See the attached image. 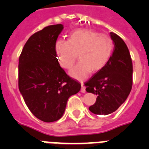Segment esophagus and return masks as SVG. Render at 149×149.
Returning <instances> with one entry per match:
<instances>
[{
  "label": "esophagus",
  "instance_id": "34e87169",
  "mask_svg": "<svg viewBox=\"0 0 149 149\" xmlns=\"http://www.w3.org/2000/svg\"><path fill=\"white\" fill-rule=\"evenodd\" d=\"M81 93H85V92H86V91H85V88H84V84H83V82H82V81H81Z\"/></svg>",
  "mask_w": 149,
  "mask_h": 149
}]
</instances>
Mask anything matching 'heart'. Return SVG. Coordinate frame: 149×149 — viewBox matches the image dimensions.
Returning <instances> with one entry per match:
<instances>
[{"mask_svg":"<svg viewBox=\"0 0 149 149\" xmlns=\"http://www.w3.org/2000/svg\"><path fill=\"white\" fill-rule=\"evenodd\" d=\"M113 47L109 36L88 29L77 30L68 40H58L55 46L58 63L65 69L73 67L78 53L79 61L70 71V76L78 79H84L91 71L102 69L111 58Z\"/></svg>","mask_w":149,"mask_h":149,"instance_id":"1","label":"heart"}]
</instances>
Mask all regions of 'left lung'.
<instances>
[{"label":"left lung","mask_w":149,"mask_h":149,"mask_svg":"<svg viewBox=\"0 0 149 149\" xmlns=\"http://www.w3.org/2000/svg\"><path fill=\"white\" fill-rule=\"evenodd\" d=\"M113 54L107 65L84 83L86 91L97 98L89 110L94 114L108 115L126 100L132 88L133 65L129 50L123 39L113 33Z\"/></svg>","instance_id":"obj_1"}]
</instances>
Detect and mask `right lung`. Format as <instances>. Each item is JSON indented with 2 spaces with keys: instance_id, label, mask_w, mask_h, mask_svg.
Masks as SVG:
<instances>
[{
  "instance_id": "1",
  "label": "right lung",
  "mask_w": 149,
  "mask_h": 149,
  "mask_svg": "<svg viewBox=\"0 0 149 149\" xmlns=\"http://www.w3.org/2000/svg\"><path fill=\"white\" fill-rule=\"evenodd\" d=\"M62 24L50 25L29 37L18 61V88L26 106L45 123L63 116L68 98L77 93L81 84L60 67L56 40Z\"/></svg>"
}]
</instances>
